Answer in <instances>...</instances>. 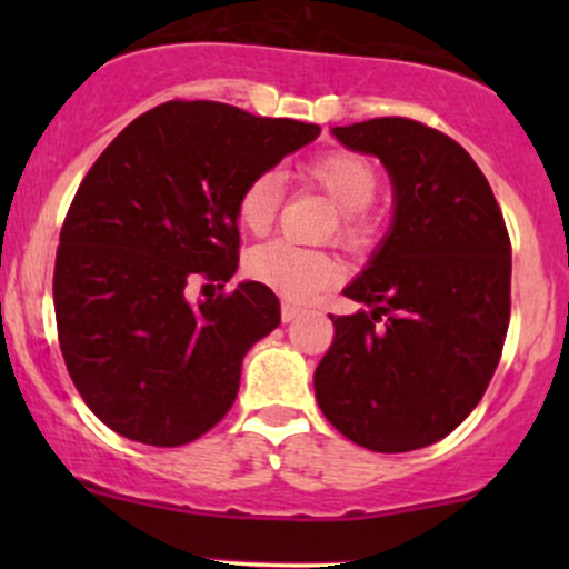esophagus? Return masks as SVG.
<instances>
[{
	"label": "esophagus",
	"instance_id": "esophagus-1",
	"mask_svg": "<svg viewBox=\"0 0 569 569\" xmlns=\"http://www.w3.org/2000/svg\"><path fill=\"white\" fill-rule=\"evenodd\" d=\"M302 307H297V305H289V302H283V307H280V318H283V323H291V321H297L299 316H302Z\"/></svg>",
	"mask_w": 569,
	"mask_h": 569
}]
</instances>
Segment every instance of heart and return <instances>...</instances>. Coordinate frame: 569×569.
Segmentation results:
<instances>
[{"mask_svg":"<svg viewBox=\"0 0 569 569\" xmlns=\"http://www.w3.org/2000/svg\"><path fill=\"white\" fill-rule=\"evenodd\" d=\"M302 179L316 184L339 208V238L348 246H363L375 232L369 202L377 194V171L367 158L345 149L316 154L302 166ZM283 202V181L276 171L257 173L238 198V221L246 232L262 234L276 221ZM248 276L286 299H310L339 278L331 253L318 248L272 240L253 248L246 259Z\"/></svg>","mask_w":569,"mask_h":569,"instance_id":"obj_1","label":"heart"}]
</instances>
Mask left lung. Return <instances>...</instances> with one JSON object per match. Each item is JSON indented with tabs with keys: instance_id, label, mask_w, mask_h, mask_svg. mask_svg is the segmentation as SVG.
I'll return each instance as SVG.
<instances>
[{
	"instance_id": "obj_1",
	"label": "left lung",
	"mask_w": 569,
	"mask_h": 569,
	"mask_svg": "<svg viewBox=\"0 0 569 569\" xmlns=\"http://www.w3.org/2000/svg\"><path fill=\"white\" fill-rule=\"evenodd\" d=\"M393 181V224L345 297L371 310L329 316L335 342L316 398L371 452H411L466 420L498 369L511 318V240L492 189L460 143L407 117L335 128Z\"/></svg>"
}]
</instances>
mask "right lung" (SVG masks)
I'll use <instances>...</instances> for the list:
<instances>
[{"label": "right lung", "mask_w": 569, "mask_h": 569, "mask_svg": "<svg viewBox=\"0 0 569 569\" xmlns=\"http://www.w3.org/2000/svg\"><path fill=\"white\" fill-rule=\"evenodd\" d=\"M321 128L219 101H166L101 152L56 253L58 342L90 411L130 441L181 447L230 411L253 342L280 323L267 286L192 305L238 270V198Z\"/></svg>", "instance_id": "1"}]
</instances>
